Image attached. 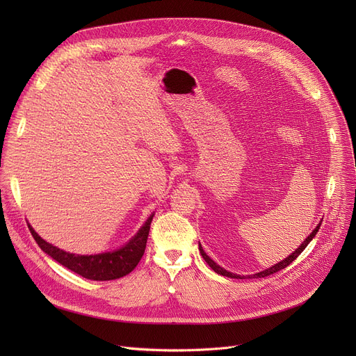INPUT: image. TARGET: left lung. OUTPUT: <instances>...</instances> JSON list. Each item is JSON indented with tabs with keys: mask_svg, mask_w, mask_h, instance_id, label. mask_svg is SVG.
Returning <instances> with one entry per match:
<instances>
[{
	"mask_svg": "<svg viewBox=\"0 0 356 356\" xmlns=\"http://www.w3.org/2000/svg\"><path fill=\"white\" fill-rule=\"evenodd\" d=\"M323 220V219H322ZM322 220L317 223V227L312 231V234L302 242L300 244V247H298L294 252H291L287 258H284L283 261H280V263H277V264H274L273 267H270V268H267V270H263V271H259V273H255V274H252V275H248V278H261V277H267V275H271V274H274V273H277V271H280V270H283V268H286L287 266H290L293 261L300 255L302 252H303V250L310 244V241L316 236V234H317V231H319V228H321V223H322ZM199 251H200V254H202V257H203V259L207 261V263L209 264V267L215 271V273H218V274H220V275H225V277H231V278H245V275H239V274H234V273H229V271H227L225 268H222L220 266H218L215 261L203 251V248H202V245L199 244Z\"/></svg>",
	"mask_w": 356,
	"mask_h": 356,
	"instance_id": "obj_1",
	"label": "left lung"
}]
</instances>
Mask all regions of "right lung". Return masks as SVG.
<instances>
[{"mask_svg": "<svg viewBox=\"0 0 356 356\" xmlns=\"http://www.w3.org/2000/svg\"><path fill=\"white\" fill-rule=\"evenodd\" d=\"M153 216L154 213L149 215L148 219L144 222V225L138 229V232L121 248L108 251V252H101V254H92V255H79V254L63 251L58 247L49 244L47 241H44L33 229L30 223H29V229L37 244H39V247L63 267L69 268L70 271L76 273L88 280L108 282V280L121 278L129 274L137 267L145 251V244H147L149 225H152Z\"/></svg>", "mask_w": 356, "mask_h": 356, "instance_id": "right-lung-1", "label": "right lung"}]
</instances>
